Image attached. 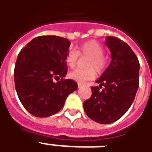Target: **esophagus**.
<instances>
[{"label":"esophagus","instance_id":"esophagus-1","mask_svg":"<svg viewBox=\"0 0 152 152\" xmlns=\"http://www.w3.org/2000/svg\"><path fill=\"white\" fill-rule=\"evenodd\" d=\"M81 87H83V84H81V83H78V88H80Z\"/></svg>","mask_w":152,"mask_h":152}]
</instances>
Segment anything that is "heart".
Instances as JSON below:
<instances>
[{"label": "heart", "instance_id": "b5f03b06", "mask_svg": "<svg viewBox=\"0 0 152 152\" xmlns=\"http://www.w3.org/2000/svg\"><path fill=\"white\" fill-rule=\"evenodd\" d=\"M104 48L99 42L90 40L81 44L78 51L72 50L67 53V65L69 68H74L78 61L79 55L89 57L86 67L87 69H76L69 74L71 80L76 81L79 83H84L87 81L93 80L95 77V72L102 73L106 69L107 65V57L103 54Z\"/></svg>", "mask_w": 152, "mask_h": 152}]
</instances>
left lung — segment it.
<instances>
[{"mask_svg": "<svg viewBox=\"0 0 152 152\" xmlns=\"http://www.w3.org/2000/svg\"><path fill=\"white\" fill-rule=\"evenodd\" d=\"M105 44L110 50L111 61L96 80L99 87H91L92 95L83 102V110L91 120L110 124L121 118L134 101L140 63L132 49L121 39L107 36Z\"/></svg>", "mask_w": 152, "mask_h": 152, "instance_id": "1", "label": "left lung"}]
</instances>
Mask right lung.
Wrapping results in <instances>:
<instances>
[{"label":"right lung","mask_w":152,"mask_h":152,"mask_svg":"<svg viewBox=\"0 0 152 152\" xmlns=\"http://www.w3.org/2000/svg\"><path fill=\"white\" fill-rule=\"evenodd\" d=\"M70 42L56 35L32 39L20 51L15 62L14 80L17 95L24 108L39 118L50 117L63 107L77 83L66 79L67 53ZM62 80L55 83L56 80Z\"/></svg>","instance_id":"1"}]
</instances>
